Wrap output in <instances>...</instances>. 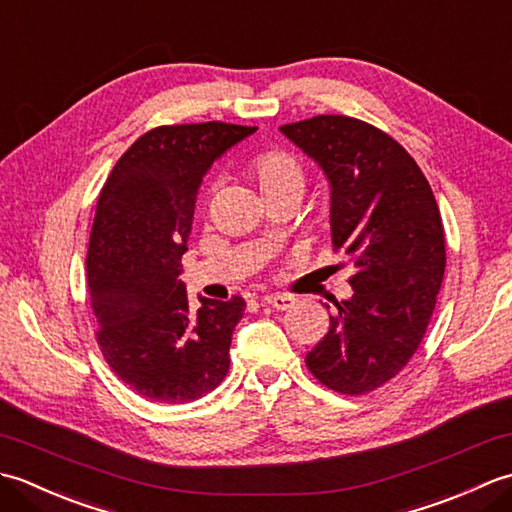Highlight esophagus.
Returning a JSON list of instances; mask_svg holds the SVG:
<instances>
[{
	"label": "esophagus",
	"mask_w": 512,
	"mask_h": 512,
	"mask_svg": "<svg viewBox=\"0 0 512 512\" xmlns=\"http://www.w3.org/2000/svg\"><path fill=\"white\" fill-rule=\"evenodd\" d=\"M262 301L266 303V306L275 308V310H288L292 303H295V299H292L290 295H266Z\"/></svg>",
	"instance_id": "1"
}]
</instances>
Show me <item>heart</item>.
<instances>
[{"label":"heart","instance_id":"heart-1","mask_svg":"<svg viewBox=\"0 0 512 512\" xmlns=\"http://www.w3.org/2000/svg\"><path fill=\"white\" fill-rule=\"evenodd\" d=\"M248 176L253 178L264 198L281 191L301 193L303 180H306L301 162L281 149H268L250 158Z\"/></svg>","mask_w":512,"mask_h":512}]
</instances>
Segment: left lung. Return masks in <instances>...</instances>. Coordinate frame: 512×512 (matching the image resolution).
I'll return each mask as SVG.
<instances>
[{"label":"left lung","mask_w":512,"mask_h":512,"mask_svg":"<svg viewBox=\"0 0 512 512\" xmlns=\"http://www.w3.org/2000/svg\"><path fill=\"white\" fill-rule=\"evenodd\" d=\"M332 187V244L356 273L330 328L308 352L310 374L363 396L402 372L436 310L447 266L444 226L427 178L383 129L321 114L281 127Z\"/></svg>","instance_id":"8db88e82"}]
</instances>
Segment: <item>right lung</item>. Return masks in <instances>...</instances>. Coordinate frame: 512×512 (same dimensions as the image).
<instances>
[{
  "label": "right lung",
  "instance_id": "1",
  "mask_svg": "<svg viewBox=\"0 0 512 512\" xmlns=\"http://www.w3.org/2000/svg\"><path fill=\"white\" fill-rule=\"evenodd\" d=\"M255 129L220 121L154 127L101 189L85 259L96 341L112 372L154 402L198 400L228 374L246 301L200 299L193 312L178 275L202 178Z\"/></svg>",
  "mask_w": 512,
  "mask_h": 512
}]
</instances>
